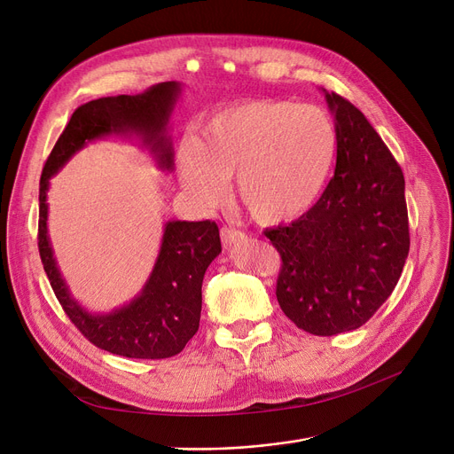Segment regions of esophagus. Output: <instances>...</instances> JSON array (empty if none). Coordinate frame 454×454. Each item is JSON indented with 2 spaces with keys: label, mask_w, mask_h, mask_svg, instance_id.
<instances>
[{
  "label": "esophagus",
  "mask_w": 454,
  "mask_h": 454,
  "mask_svg": "<svg viewBox=\"0 0 454 454\" xmlns=\"http://www.w3.org/2000/svg\"><path fill=\"white\" fill-rule=\"evenodd\" d=\"M221 239H223L224 247H233V245H239L241 241H245L247 235L241 230H237V228L223 226L221 228Z\"/></svg>",
  "instance_id": "obj_1"
}]
</instances>
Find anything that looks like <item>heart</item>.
<instances>
[{"label":"heart","instance_id":"obj_1","mask_svg":"<svg viewBox=\"0 0 454 454\" xmlns=\"http://www.w3.org/2000/svg\"><path fill=\"white\" fill-rule=\"evenodd\" d=\"M339 151L331 115L313 105L257 99L219 110L182 143L180 184L200 204L217 202L235 175L237 199L257 223H287L311 207Z\"/></svg>","mask_w":454,"mask_h":454}]
</instances>
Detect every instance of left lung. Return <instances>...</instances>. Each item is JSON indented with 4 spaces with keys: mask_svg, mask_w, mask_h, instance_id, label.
Listing matches in <instances>:
<instances>
[{
    "mask_svg": "<svg viewBox=\"0 0 454 454\" xmlns=\"http://www.w3.org/2000/svg\"><path fill=\"white\" fill-rule=\"evenodd\" d=\"M325 98L339 132L335 175L300 219L265 230L281 257V311L317 337L364 325L395 289L411 248L399 163L359 108L335 91Z\"/></svg>",
    "mask_w": 454,
    "mask_h": 454,
    "instance_id": "obj_1",
    "label": "left lung"
}]
</instances>
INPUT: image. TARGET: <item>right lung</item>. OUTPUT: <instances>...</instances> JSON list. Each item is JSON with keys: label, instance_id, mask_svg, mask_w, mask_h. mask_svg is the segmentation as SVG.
<instances>
[{"label": "right lung", "instance_id": "1", "mask_svg": "<svg viewBox=\"0 0 454 454\" xmlns=\"http://www.w3.org/2000/svg\"><path fill=\"white\" fill-rule=\"evenodd\" d=\"M176 95V82H160L139 95H117L81 105L71 114L40 176L38 252L51 289L86 340L129 359H169L193 339L200 322L202 279L221 252L219 226L213 221L167 224L158 261L143 294L108 317H91L69 298L57 270L47 239L45 193L50 178L86 141L110 132L141 134L158 153L160 161L171 167L173 154L163 134Z\"/></svg>", "mask_w": 454, "mask_h": 454}]
</instances>
